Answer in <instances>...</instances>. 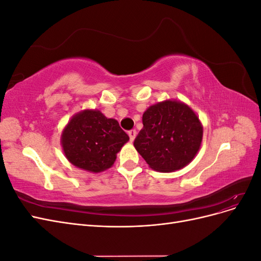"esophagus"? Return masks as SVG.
I'll return each instance as SVG.
<instances>
[{
	"label": "esophagus",
	"mask_w": 261,
	"mask_h": 261,
	"mask_svg": "<svg viewBox=\"0 0 261 261\" xmlns=\"http://www.w3.org/2000/svg\"><path fill=\"white\" fill-rule=\"evenodd\" d=\"M136 135H137V132L135 129H132V130L128 132V136H129L130 141H134V139H135Z\"/></svg>",
	"instance_id": "34e87169"
}]
</instances>
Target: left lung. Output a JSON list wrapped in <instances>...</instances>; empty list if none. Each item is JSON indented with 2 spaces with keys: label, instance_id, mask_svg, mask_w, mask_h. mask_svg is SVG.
<instances>
[{
  "label": "left lung",
  "instance_id": "obj_1",
  "mask_svg": "<svg viewBox=\"0 0 261 261\" xmlns=\"http://www.w3.org/2000/svg\"><path fill=\"white\" fill-rule=\"evenodd\" d=\"M143 124L134 146L154 171L183 169L198 152L202 125L183 102L165 100L149 107L143 114Z\"/></svg>",
  "mask_w": 261,
  "mask_h": 261
}]
</instances>
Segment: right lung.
Here are the masks:
<instances>
[{
	"label": "right lung",
	"instance_id": "1",
	"mask_svg": "<svg viewBox=\"0 0 261 261\" xmlns=\"http://www.w3.org/2000/svg\"><path fill=\"white\" fill-rule=\"evenodd\" d=\"M129 137L114 118L99 110L75 114L62 132L61 144L66 159L82 170L99 173L111 168L116 153Z\"/></svg>",
	"mask_w": 261,
	"mask_h": 261
}]
</instances>
